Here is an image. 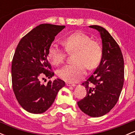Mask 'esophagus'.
<instances>
[{
	"mask_svg": "<svg viewBox=\"0 0 135 135\" xmlns=\"http://www.w3.org/2000/svg\"><path fill=\"white\" fill-rule=\"evenodd\" d=\"M66 85L67 86H72V87H75V85L74 84H72V83H66Z\"/></svg>",
	"mask_w": 135,
	"mask_h": 135,
	"instance_id": "1",
	"label": "esophagus"
}]
</instances>
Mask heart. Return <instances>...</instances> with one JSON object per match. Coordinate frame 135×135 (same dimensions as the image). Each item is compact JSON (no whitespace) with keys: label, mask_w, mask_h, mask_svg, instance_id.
<instances>
[{"label":"heart","mask_w":135,"mask_h":135,"mask_svg":"<svg viewBox=\"0 0 135 135\" xmlns=\"http://www.w3.org/2000/svg\"><path fill=\"white\" fill-rule=\"evenodd\" d=\"M62 44L69 53L74 52L73 64L66 65L58 71V75L69 83H76L83 79L89 69L95 68L101 61L102 47L97 41L91 39L87 34L74 32L63 38ZM48 57L54 65H58L65 58V52L56 44L51 45L48 49Z\"/></svg>","instance_id":"1"}]
</instances>
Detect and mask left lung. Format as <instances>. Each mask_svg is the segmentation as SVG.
<instances>
[{"label": "left lung", "instance_id": "1", "mask_svg": "<svg viewBox=\"0 0 135 135\" xmlns=\"http://www.w3.org/2000/svg\"><path fill=\"white\" fill-rule=\"evenodd\" d=\"M89 27L100 32L103 54L99 66L82 84L87 94L77 105L86 114L98 117L109 112L118 101L124 79V59L119 45L107 30L98 25Z\"/></svg>", "mask_w": 135, "mask_h": 135}]
</instances>
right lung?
<instances>
[{
  "instance_id": "right-lung-1",
  "label": "right lung",
  "mask_w": 135,
  "mask_h": 135,
  "mask_svg": "<svg viewBox=\"0 0 135 135\" xmlns=\"http://www.w3.org/2000/svg\"><path fill=\"white\" fill-rule=\"evenodd\" d=\"M65 26L41 24L20 40L11 65L14 93L21 107L32 114H42L51 106L59 90L65 86L63 80H49L41 84L43 77L51 78L55 74L48 61V49L55 36Z\"/></svg>"
}]
</instances>
